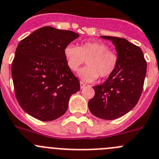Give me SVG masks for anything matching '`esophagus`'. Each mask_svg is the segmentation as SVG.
Here are the masks:
<instances>
[{"label":"esophagus","instance_id":"34e87169","mask_svg":"<svg viewBox=\"0 0 159 159\" xmlns=\"http://www.w3.org/2000/svg\"><path fill=\"white\" fill-rule=\"evenodd\" d=\"M85 85H86V84H85V83H84L83 81H80V86H81V89H83L84 86H85Z\"/></svg>","mask_w":159,"mask_h":159}]
</instances>
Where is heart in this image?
<instances>
[{
  "label": "heart",
  "instance_id": "1",
  "mask_svg": "<svg viewBox=\"0 0 159 159\" xmlns=\"http://www.w3.org/2000/svg\"><path fill=\"white\" fill-rule=\"evenodd\" d=\"M64 56L68 67L75 71L87 60L88 66L78 71V76L85 81H93L99 76L106 78L116 70L118 58L116 53L109 50L104 43L86 41L79 47L68 44L64 49Z\"/></svg>",
  "mask_w": 159,
  "mask_h": 159
}]
</instances>
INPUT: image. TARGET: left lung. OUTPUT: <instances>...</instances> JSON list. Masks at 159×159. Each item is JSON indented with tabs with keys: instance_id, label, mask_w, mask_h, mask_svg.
<instances>
[{
	"instance_id": "8db88e82",
	"label": "left lung",
	"mask_w": 159,
	"mask_h": 159,
	"mask_svg": "<svg viewBox=\"0 0 159 159\" xmlns=\"http://www.w3.org/2000/svg\"><path fill=\"white\" fill-rule=\"evenodd\" d=\"M101 38L115 44L118 63L106 81L93 86L95 96L89 101V109L97 118L113 120L128 113L137 103L143 91L147 62L141 48L126 39Z\"/></svg>"
}]
</instances>
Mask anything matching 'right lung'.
Returning a JSON list of instances; mask_svg holds the SVG:
<instances>
[{"instance_id":"add662e5","label":"right lung","mask_w":159,"mask_h":159,"mask_svg":"<svg viewBox=\"0 0 159 159\" xmlns=\"http://www.w3.org/2000/svg\"><path fill=\"white\" fill-rule=\"evenodd\" d=\"M79 37L70 30L44 26L19 43L11 76L23 110L34 118L52 121L64 115L79 80L66 64L64 49Z\"/></svg>"}]
</instances>
